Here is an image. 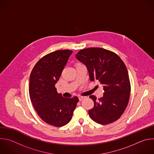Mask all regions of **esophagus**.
Here are the masks:
<instances>
[{"mask_svg": "<svg viewBox=\"0 0 154 154\" xmlns=\"http://www.w3.org/2000/svg\"><path fill=\"white\" fill-rule=\"evenodd\" d=\"M86 97H84V96H79V101H82V100H83V99H85Z\"/></svg>", "mask_w": 154, "mask_h": 154, "instance_id": "34e87169", "label": "esophagus"}]
</instances>
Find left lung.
I'll list each match as a JSON object with an SVG mask.
<instances>
[{
  "label": "left lung",
  "mask_w": 154,
  "mask_h": 154,
  "mask_svg": "<svg viewBox=\"0 0 154 154\" xmlns=\"http://www.w3.org/2000/svg\"><path fill=\"white\" fill-rule=\"evenodd\" d=\"M76 58L85 64L91 81L103 85V96L94 101V108L89 110L90 117L97 123L108 125L117 120L123 114L129 102L131 83L126 66L112 51L101 48L80 50Z\"/></svg>",
  "instance_id": "1"
}]
</instances>
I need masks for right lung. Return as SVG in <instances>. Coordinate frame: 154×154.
Returning a JSON list of instances; mask_svg holds the SVG:
<instances>
[{
  "mask_svg": "<svg viewBox=\"0 0 154 154\" xmlns=\"http://www.w3.org/2000/svg\"><path fill=\"white\" fill-rule=\"evenodd\" d=\"M71 50H58L41 58L29 77V94L40 119L56 127L68 124L79 101L77 97L65 98L55 87L68 60Z\"/></svg>",
  "mask_w": 154,
  "mask_h": 154,
  "instance_id": "right-lung-1",
  "label": "right lung"
}]
</instances>
